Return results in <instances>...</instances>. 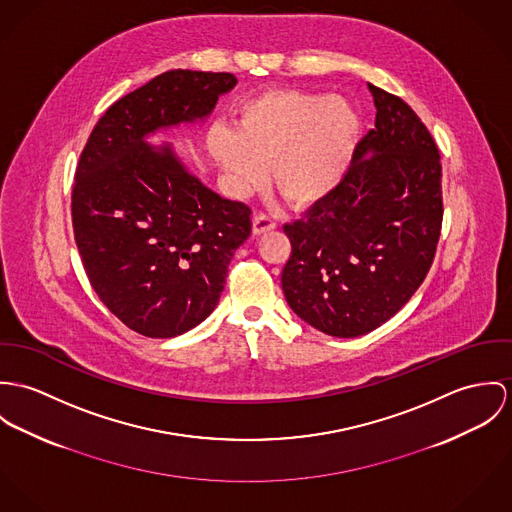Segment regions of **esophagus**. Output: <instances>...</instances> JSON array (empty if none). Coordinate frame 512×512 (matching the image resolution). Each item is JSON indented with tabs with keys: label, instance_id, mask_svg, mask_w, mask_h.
Masks as SVG:
<instances>
[{
	"label": "esophagus",
	"instance_id": "esophagus-1",
	"mask_svg": "<svg viewBox=\"0 0 512 512\" xmlns=\"http://www.w3.org/2000/svg\"><path fill=\"white\" fill-rule=\"evenodd\" d=\"M275 228H277L275 220H273V218H269V216H265V214H257V216L253 218V233H255V235H261V233L273 231Z\"/></svg>",
	"mask_w": 512,
	"mask_h": 512
}]
</instances>
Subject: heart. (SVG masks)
<instances>
[{
  "mask_svg": "<svg viewBox=\"0 0 512 512\" xmlns=\"http://www.w3.org/2000/svg\"><path fill=\"white\" fill-rule=\"evenodd\" d=\"M361 131L355 108L338 96L271 90L247 100L233 129L214 127L208 149L237 194L263 180L294 208L328 198L349 169Z\"/></svg>",
  "mask_w": 512,
  "mask_h": 512,
  "instance_id": "obj_1",
  "label": "heart"
}]
</instances>
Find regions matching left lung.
<instances>
[{
    "label": "left lung",
    "mask_w": 512,
    "mask_h": 512,
    "mask_svg": "<svg viewBox=\"0 0 512 512\" xmlns=\"http://www.w3.org/2000/svg\"><path fill=\"white\" fill-rule=\"evenodd\" d=\"M367 86L375 129L357 143L338 188L283 228L292 245L284 298L334 338L363 336L410 300L430 271L444 216L430 131L398 96Z\"/></svg>",
    "instance_id": "left-lung-1"
}]
</instances>
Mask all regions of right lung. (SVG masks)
Returning a JSON list of instances; mask_svg holds the SVG:
<instances>
[{"label":"right lung","instance_id":"obj_1","mask_svg":"<svg viewBox=\"0 0 512 512\" xmlns=\"http://www.w3.org/2000/svg\"><path fill=\"white\" fill-rule=\"evenodd\" d=\"M237 84L229 72L169 70L117 100L96 123L72 188V228L92 288L127 328L176 338L220 302L251 210L147 139L204 121Z\"/></svg>","mask_w":512,"mask_h":512}]
</instances>
